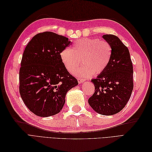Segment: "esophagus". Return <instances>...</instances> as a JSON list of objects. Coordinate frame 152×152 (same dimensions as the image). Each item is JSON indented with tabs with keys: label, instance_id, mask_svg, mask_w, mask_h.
I'll return each mask as SVG.
<instances>
[{
	"label": "esophagus",
	"instance_id": "34e87169",
	"mask_svg": "<svg viewBox=\"0 0 152 152\" xmlns=\"http://www.w3.org/2000/svg\"><path fill=\"white\" fill-rule=\"evenodd\" d=\"M77 80H78V82H79V84H81L85 80L84 79H82V78H77Z\"/></svg>",
	"mask_w": 152,
	"mask_h": 152
}]
</instances>
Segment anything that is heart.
I'll use <instances>...</instances> for the list:
<instances>
[{"label": "heart", "mask_w": 152, "mask_h": 152, "mask_svg": "<svg viewBox=\"0 0 152 152\" xmlns=\"http://www.w3.org/2000/svg\"><path fill=\"white\" fill-rule=\"evenodd\" d=\"M112 48L105 40L98 38H84L77 40L72 50L64 49L60 58L66 70L73 73L82 63L84 65L77 69L75 73L79 77L87 78L94 73L100 74L107 68L111 61Z\"/></svg>", "instance_id": "b5f03b06"}]
</instances>
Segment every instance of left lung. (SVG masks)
Masks as SVG:
<instances>
[{
  "label": "left lung",
  "mask_w": 152,
  "mask_h": 152,
  "mask_svg": "<svg viewBox=\"0 0 152 152\" xmlns=\"http://www.w3.org/2000/svg\"><path fill=\"white\" fill-rule=\"evenodd\" d=\"M103 38L112 48V56L108 67L91 82L94 93L89 98V105L103 115L121 112L129 99L133 89V66L128 48L118 37L106 34Z\"/></svg>",
  "instance_id": "obj_1"
}]
</instances>
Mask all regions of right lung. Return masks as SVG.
<instances>
[{
    "label": "right lung",
    "instance_id": "right-lung-1",
    "mask_svg": "<svg viewBox=\"0 0 152 152\" xmlns=\"http://www.w3.org/2000/svg\"><path fill=\"white\" fill-rule=\"evenodd\" d=\"M70 42L65 37L44 31L35 35L25 48L20 69V93L36 115L47 117L58 113L67 92L78 85L60 58V53Z\"/></svg>",
    "mask_w": 152,
    "mask_h": 152
}]
</instances>
